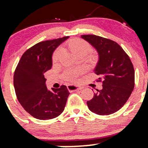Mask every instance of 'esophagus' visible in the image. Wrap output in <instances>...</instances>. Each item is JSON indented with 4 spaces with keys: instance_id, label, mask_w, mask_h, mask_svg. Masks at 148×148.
<instances>
[{
    "instance_id": "obj_1",
    "label": "esophagus",
    "mask_w": 148,
    "mask_h": 148,
    "mask_svg": "<svg viewBox=\"0 0 148 148\" xmlns=\"http://www.w3.org/2000/svg\"><path fill=\"white\" fill-rule=\"evenodd\" d=\"M67 89L71 91L81 90L84 89V87H83V86H74V85H69V86H67Z\"/></svg>"
}]
</instances>
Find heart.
I'll use <instances>...</instances> for the list:
<instances>
[{
  "mask_svg": "<svg viewBox=\"0 0 148 148\" xmlns=\"http://www.w3.org/2000/svg\"><path fill=\"white\" fill-rule=\"evenodd\" d=\"M69 47L76 56L86 55L91 51V47L87 42L81 39H76L72 40L69 43ZM63 48L58 47L56 49L52 56L53 62H57L60 59L63 53ZM83 72L82 69H68L65 70L62 74V76L67 81L74 82L76 81L78 76Z\"/></svg>",
  "mask_w": 148,
  "mask_h": 148,
  "instance_id": "obj_1",
  "label": "heart"
}]
</instances>
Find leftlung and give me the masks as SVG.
Returning a JSON list of instances; mask_svg holds the SVG:
<instances>
[{
	"mask_svg": "<svg viewBox=\"0 0 148 148\" xmlns=\"http://www.w3.org/2000/svg\"><path fill=\"white\" fill-rule=\"evenodd\" d=\"M99 53L95 74L99 76L102 89L97 90L87 101L90 111L97 115L114 113L123 107L132 94L135 84V72L129 56L117 42L95 35L81 36Z\"/></svg>",
	"mask_w": 148,
	"mask_h": 148,
	"instance_id": "8db88e82",
	"label": "left lung"
}]
</instances>
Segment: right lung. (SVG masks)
Wrapping results in <instances>:
<instances>
[{
	"mask_svg": "<svg viewBox=\"0 0 148 148\" xmlns=\"http://www.w3.org/2000/svg\"><path fill=\"white\" fill-rule=\"evenodd\" d=\"M69 36L36 44L22 55L14 74V86L18 101L34 118L50 120L64 109L70 93L67 86L48 90L46 72L51 69L53 52Z\"/></svg>",
	"mask_w": 148,
	"mask_h": 148,
	"instance_id": "right-lung-1",
	"label": "right lung"
}]
</instances>
